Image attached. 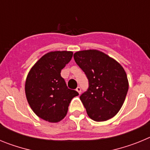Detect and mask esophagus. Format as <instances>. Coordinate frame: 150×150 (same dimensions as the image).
I'll use <instances>...</instances> for the list:
<instances>
[{"label": "esophagus", "mask_w": 150, "mask_h": 150, "mask_svg": "<svg viewBox=\"0 0 150 150\" xmlns=\"http://www.w3.org/2000/svg\"><path fill=\"white\" fill-rule=\"evenodd\" d=\"M76 91H78V93L79 94V95H80V94H81V88H80V87H77V88H76Z\"/></svg>", "instance_id": "34e87169"}]
</instances>
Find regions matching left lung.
<instances>
[{"mask_svg":"<svg viewBox=\"0 0 150 150\" xmlns=\"http://www.w3.org/2000/svg\"><path fill=\"white\" fill-rule=\"evenodd\" d=\"M74 60L86 75L88 88L79 97L87 114L96 122L117 114L128 90L126 73L119 62L96 50L79 51Z\"/></svg>","mask_w":150,"mask_h":150,"instance_id":"8db88e82","label":"left lung"}]
</instances>
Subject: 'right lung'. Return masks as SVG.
<instances>
[{
    "label": "right lung",
    "mask_w": 150,
    "mask_h": 150,
    "mask_svg": "<svg viewBox=\"0 0 150 150\" xmlns=\"http://www.w3.org/2000/svg\"><path fill=\"white\" fill-rule=\"evenodd\" d=\"M73 52H50L31 67L25 81L27 100L35 114L50 122H58L67 115L73 98L79 95L67 88L61 71L69 63Z\"/></svg>",
    "instance_id": "obj_1"
}]
</instances>
